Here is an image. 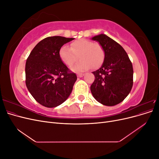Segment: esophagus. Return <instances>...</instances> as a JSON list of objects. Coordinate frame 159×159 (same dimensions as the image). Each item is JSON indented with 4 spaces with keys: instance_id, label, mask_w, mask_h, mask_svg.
Returning a JSON list of instances; mask_svg holds the SVG:
<instances>
[{
    "instance_id": "esophagus-1",
    "label": "esophagus",
    "mask_w": 159,
    "mask_h": 159,
    "mask_svg": "<svg viewBox=\"0 0 159 159\" xmlns=\"http://www.w3.org/2000/svg\"><path fill=\"white\" fill-rule=\"evenodd\" d=\"M84 75V74H78V75H77V76L78 77V78H81V77H83Z\"/></svg>"
}]
</instances>
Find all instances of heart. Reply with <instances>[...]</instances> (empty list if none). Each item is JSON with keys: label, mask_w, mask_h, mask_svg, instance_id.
Masks as SVG:
<instances>
[{"label": "heart", "mask_w": 159, "mask_h": 159, "mask_svg": "<svg viewBox=\"0 0 159 159\" xmlns=\"http://www.w3.org/2000/svg\"><path fill=\"white\" fill-rule=\"evenodd\" d=\"M60 57L68 66H71L78 60H80L71 68L74 71L81 72L92 67L97 68L103 64L105 51L99 43H93L87 39H80L72 42L70 48L62 46L60 50Z\"/></svg>", "instance_id": "b5f03b06"}]
</instances>
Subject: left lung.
<instances>
[{"label": "left lung", "instance_id": "obj_1", "mask_svg": "<svg viewBox=\"0 0 159 159\" xmlns=\"http://www.w3.org/2000/svg\"><path fill=\"white\" fill-rule=\"evenodd\" d=\"M91 39L102 46L105 58L101 68L93 71L91 92L100 103L113 106L123 102L132 89L133 65L123 48L107 35L101 34Z\"/></svg>", "mask_w": 159, "mask_h": 159}]
</instances>
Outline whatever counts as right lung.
<instances>
[{
    "instance_id": "add662e5",
    "label": "right lung",
    "mask_w": 159,
    "mask_h": 159,
    "mask_svg": "<svg viewBox=\"0 0 159 159\" xmlns=\"http://www.w3.org/2000/svg\"><path fill=\"white\" fill-rule=\"evenodd\" d=\"M74 38L50 36L38 42L26 62V85L38 103L56 107L68 98L77 80L61 61V46Z\"/></svg>"
}]
</instances>
